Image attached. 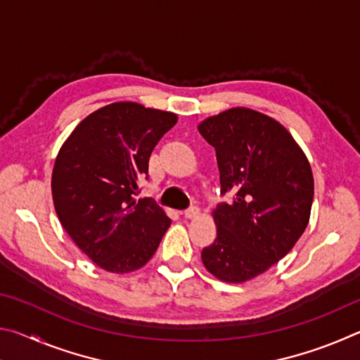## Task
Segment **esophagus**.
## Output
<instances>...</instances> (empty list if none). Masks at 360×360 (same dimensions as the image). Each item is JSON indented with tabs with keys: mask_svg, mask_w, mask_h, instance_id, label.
Masks as SVG:
<instances>
[{
	"mask_svg": "<svg viewBox=\"0 0 360 360\" xmlns=\"http://www.w3.org/2000/svg\"><path fill=\"white\" fill-rule=\"evenodd\" d=\"M200 214V210L197 208V206H192V208L186 210L184 212H182V216H184V219H195Z\"/></svg>",
	"mask_w": 360,
	"mask_h": 360,
	"instance_id": "esophagus-1",
	"label": "esophagus"
}]
</instances>
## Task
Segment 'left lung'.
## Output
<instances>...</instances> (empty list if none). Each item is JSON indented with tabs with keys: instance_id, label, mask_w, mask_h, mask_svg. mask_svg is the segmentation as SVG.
<instances>
[{
	"instance_id": "8db88e82",
	"label": "left lung",
	"mask_w": 360,
	"mask_h": 360,
	"mask_svg": "<svg viewBox=\"0 0 360 360\" xmlns=\"http://www.w3.org/2000/svg\"><path fill=\"white\" fill-rule=\"evenodd\" d=\"M216 149L221 193L214 211L217 236L202 251L211 275L245 283L288 254L307 229L314 181L290 133L275 119L231 108L198 125Z\"/></svg>"
}]
</instances>
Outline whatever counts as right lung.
<instances>
[{
	"label": "right lung",
	"instance_id": "add662e5",
	"mask_svg": "<svg viewBox=\"0 0 360 360\" xmlns=\"http://www.w3.org/2000/svg\"><path fill=\"white\" fill-rule=\"evenodd\" d=\"M178 115L131 101L87 115L60 149L52 172L57 216L77 248L103 270L130 273L157 251L169 217L136 198L149 157Z\"/></svg>",
	"mask_w": 360,
	"mask_h": 360
}]
</instances>
